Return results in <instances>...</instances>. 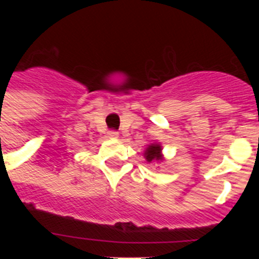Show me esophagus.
Masks as SVG:
<instances>
[{"instance_id":"1","label":"esophagus","mask_w":259,"mask_h":259,"mask_svg":"<svg viewBox=\"0 0 259 259\" xmlns=\"http://www.w3.org/2000/svg\"><path fill=\"white\" fill-rule=\"evenodd\" d=\"M107 137H109V139H118L119 134L116 131H109L107 132Z\"/></svg>"}]
</instances>
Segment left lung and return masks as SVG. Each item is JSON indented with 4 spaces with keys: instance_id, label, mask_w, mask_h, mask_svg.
Instances as JSON below:
<instances>
[{
    "instance_id": "1",
    "label": "left lung",
    "mask_w": 259,
    "mask_h": 259,
    "mask_svg": "<svg viewBox=\"0 0 259 259\" xmlns=\"http://www.w3.org/2000/svg\"><path fill=\"white\" fill-rule=\"evenodd\" d=\"M144 158L146 161L152 163V162H163L164 157L162 154V145L159 143H154L148 145L145 150H144Z\"/></svg>"
}]
</instances>
